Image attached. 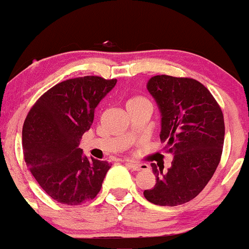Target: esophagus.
I'll return each instance as SVG.
<instances>
[{
    "instance_id": "1",
    "label": "esophagus",
    "mask_w": 249,
    "mask_h": 249,
    "mask_svg": "<svg viewBox=\"0 0 249 249\" xmlns=\"http://www.w3.org/2000/svg\"><path fill=\"white\" fill-rule=\"evenodd\" d=\"M125 163H127L128 167H130L133 170H143L148 168V164L146 163H138V162L133 161H127Z\"/></svg>"
}]
</instances>
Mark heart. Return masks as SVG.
<instances>
[{
	"instance_id": "obj_1",
	"label": "heart",
	"mask_w": 249,
	"mask_h": 249,
	"mask_svg": "<svg viewBox=\"0 0 249 249\" xmlns=\"http://www.w3.org/2000/svg\"><path fill=\"white\" fill-rule=\"evenodd\" d=\"M142 102H148L144 97H141V96H134V97H130L129 100L127 101V107L128 106H133V105H139V103H142Z\"/></svg>"
}]
</instances>
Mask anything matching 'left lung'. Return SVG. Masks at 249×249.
I'll return each instance as SVG.
<instances>
[{
	"mask_svg": "<svg viewBox=\"0 0 249 249\" xmlns=\"http://www.w3.org/2000/svg\"><path fill=\"white\" fill-rule=\"evenodd\" d=\"M147 89L161 113L160 139L174 158L167 170L152 163L156 183L143 195L154 205H183L199 195L217 168L225 140L222 110L211 91L189 77L156 75Z\"/></svg>",
	"mask_w": 249,
	"mask_h": 249,
	"instance_id": "left-lung-1",
	"label": "left lung"
}]
</instances>
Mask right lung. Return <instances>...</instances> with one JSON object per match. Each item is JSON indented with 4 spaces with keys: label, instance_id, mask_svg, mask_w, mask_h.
<instances>
[{
    "label": "right lung",
    "instance_id": "right-lung-1",
    "mask_svg": "<svg viewBox=\"0 0 249 249\" xmlns=\"http://www.w3.org/2000/svg\"><path fill=\"white\" fill-rule=\"evenodd\" d=\"M117 80L83 76L57 83L29 110L22 129L24 161L52 199L76 206L93 200L110 168L79 148L100 101Z\"/></svg>",
    "mask_w": 249,
    "mask_h": 249
}]
</instances>
